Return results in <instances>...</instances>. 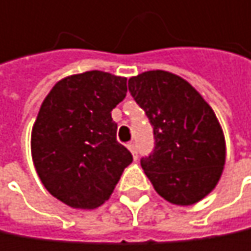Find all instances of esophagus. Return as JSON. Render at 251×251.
<instances>
[{"label": "esophagus", "instance_id": "1", "mask_svg": "<svg viewBox=\"0 0 251 251\" xmlns=\"http://www.w3.org/2000/svg\"><path fill=\"white\" fill-rule=\"evenodd\" d=\"M127 147H128V150L131 151L133 157H134V159H137V147H136V144H134V143H128V144H127Z\"/></svg>", "mask_w": 251, "mask_h": 251}]
</instances>
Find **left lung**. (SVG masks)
<instances>
[{"instance_id": "1", "label": "left lung", "mask_w": 251, "mask_h": 251, "mask_svg": "<svg viewBox=\"0 0 251 251\" xmlns=\"http://www.w3.org/2000/svg\"><path fill=\"white\" fill-rule=\"evenodd\" d=\"M128 91L153 126L154 150L141 168L154 191L175 205H194L217 186L226 165V139L214 110L183 78L147 71Z\"/></svg>"}]
</instances>
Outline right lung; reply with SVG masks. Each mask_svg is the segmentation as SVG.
Returning a JSON list of instances; mask_svg holds the SVG:
<instances>
[{"instance_id":"obj_1","label":"right lung","mask_w":251,"mask_h":251,"mask_svg":"<svg viewBox=\"0 0 251 251\" xmlns=\"http://www.w3.org/2000/svg\"><path fill=\"white\" fill-rule=\"evenodd\" d=\"M126 94L127 78L102 71L66 76L47 94L31 130V157L45 188L63 204L98 208L133 162L111 118Z\"/></svg>"}]
</instances>
